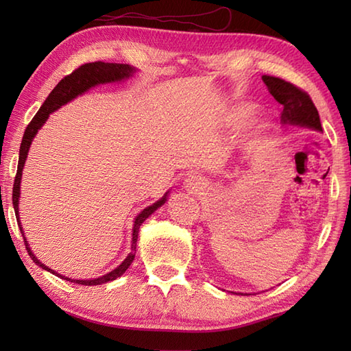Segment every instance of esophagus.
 Instances as JSON below:
<instances>
[{"instance_id": "34e87169", "label": "esophagus", "mask_w": 351, "mask_h": 351, "mask_svg": "<svg viewBox=\"0 0 351 351\" xmlns=\"http://www.w3.org/2000/svg\"><path fill=\"white\" fill-rule=\"evenodd\" d=\"M184 189L189 193H193V195H199L200 191H204L206 189V182L202 176L189 175L184 180Z\"/></svg>"}]
</instances>
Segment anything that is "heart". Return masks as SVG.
<instances>
[{
    "label": "heart",
    "mask_w": 351,
    "mask_h": 351,
    "mask_svg": "<svg viewBox=\"0 0 351 351\" xmlns=\"http://www.w3.org/2000/svg\"><path fill=\"white\" fill-rule=\"evenodd\" d=\"M252 114V106L249 104H235L230 107L226 113V123L230 126H237L243 123L245 119ZM265 131V121L258 114H253L247 122L244 123L243 138L244 140H255L261 137Z\"/></svg>",
    "instance_id": "b5f03b06"
}]
</instances>
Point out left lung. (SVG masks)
<instances>
[{
  "label": "left lung",
  "instance_id": "obj_1",
  "mask_svg": "<svg viewBox=\"0 0 351 351\" xmlns=\"http://www.w3.org/2000/svg\"><path fill=\"white\" fill-rule=\"evenodd\" d=\"M264 84L267 86L268 92L271 93L273 98L278 101L283 107L280 113V123L302 126V128H309L322 132V122H319L318 111L311 101L306 92L300 90L299 87L288 83L285 80L264 75ZM241 295H250L247 293H234Z\"/></svg>",
  "mask_w": 351,
  "mask_h": 351
}]
</instances>
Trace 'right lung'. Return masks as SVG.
I'll list each match as a JSON object with an SVG mask.
<instances>
[{
  "mask_svg": "<svg viewBox=\"0 0 351 351\" xmlns=\"http://www.w3.org/2000/svg\"><path fill=\"white\" fill-rule=\"evenodd\" d=\"M137 69L134 66L130 64H122V63H104V62H95V63H86L83 66H80L78 69L73 71L71 75L64 77L60 83H58L54 90L49 93V96L45 102L42 104V107L37 111L36 116L33 117V121L28 123L27 130L24 132V137H22V143L19 149V161H18V171L16 176H14V184H13V193H12V200H13V208H14V214H16V220H18V226L21 229L22 235H24V230H22L21 225V219H19V197H21V181H22V170H24L25 166V160L28 156L29 146L33 143V138L36 137V134L39 132V130L43 126V123L48 121V117L51 113H54L56 110L60 107L66 106V104L71 102L72 99H75L77 96L86 93L87 90H90L92 87L101 86V84H110V83H119V81H125L134 75V72ZM170 191H166L161 199L156 200L155 204L146 206L143 211H140L136 219H134V225H132V240H131V252L128 253V256L123 259V263L116 267L114 270H111L110 273L101 276V278L96 279H71L68 276H63L60 273H57L52 270V268L47 267L42 264L37 256L33 253V250L29 249V244L27 241V238L24 235V243L29 258L33 259V263L36 265H39L42 270H47L52 274L58 276L64 280H69L73 283H80V285H87V287H93V285H101V283H107L111 280H116L117 278L128 270V267L132 264L134 258H136V247H137V238H138V229L141 226L149 215L154 214L160 206L166 204L167 196Z\"/></svg>",
  "mask_w": 351,
  "mask_h": 351,
  "instance_id": "add662e5",
  "label": "right lung"
}]
</instances>
